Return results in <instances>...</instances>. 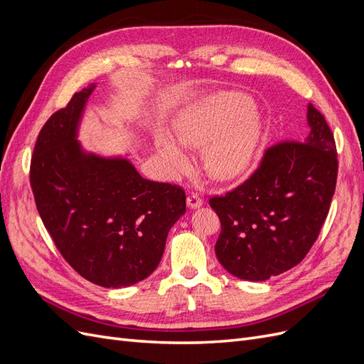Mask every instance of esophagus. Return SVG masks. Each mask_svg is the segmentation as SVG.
Wrapping results in <instances>:
<instances>
[{
    "label": "esophagus",
    "instance_id": "obj_1",
    "mask_svg": "<svg viewBox=\"0 0 364 364\" xmlns=\"http://www.w3.org/2000/svg\"><path fill=\"white\" fill-rule=\"evenodd\" d=\"M186 205H188V208H191V209H196V208H200L203 205V200L196 193H191L188 197H186Z\"/></svg>",
    "mask_w": 364,
    "mask_h": 364
}]
</instances>
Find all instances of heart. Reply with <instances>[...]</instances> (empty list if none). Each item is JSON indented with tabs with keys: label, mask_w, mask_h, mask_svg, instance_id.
Here are the masks:
<instances>
[{
	"label": "heart",
	"mask_w": 364,
	"mask_h": 364,
	"mask_svg": "<svg viewBox=\"0 0 364 364\" xmlns=\"http://www.w3.org/2000/svg\"><path fill=\"white\" fill-rule=\"evenodd\" d=\"M173 135L156 129V155L168 174H181L190 165L185 147L205 149L203 167L213 179L234 181L245 176L262 139V119L252 98L235 91H220L185 105L174 118Z\"/></svg>",
	"instance_id": "1"
}]
</instances>
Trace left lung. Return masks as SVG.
I'll list each match as a JSON object with an SVG mask.
<instances>
[{
  "instance_id": "left-lung-1",
  "label": "left lung",
  "mask_w": 364,
  "mask_h": 364,
  "mask_svg": "<svg viewBox=\"0 0 364 364\" xmlns=\"http://www.w3.org/2000/svg\"><path fill=\"white\" fill-rule=\"evenodd\" d=\"M304 142L269 147L250 178L209 199L222 232L220 264L234 277L266 281L299 264L317 240L337 182V149L325 117L310 103Z\"/></svg>"
}]
</instances>
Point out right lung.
Listing matches in <instances>:
<instances>
[{"label": "right lung", "instance_id": "obj_1", "mask_svg": "<svg viewBox=\"0 0 364 364\" xmlns=\"http://www.w3.org/2000/svg\"><path fill=\"white\" fill-rule=\"evenodd\" d=\"M95 85L75 92L42 130L30 164L36 208L70 266L106 289L158 267L168 230L185 214L178 185L142 178L129 159L85 151L77 135Z\"/></svg>", "mask_w": 364, "mask_h": 364}]
</instances>
